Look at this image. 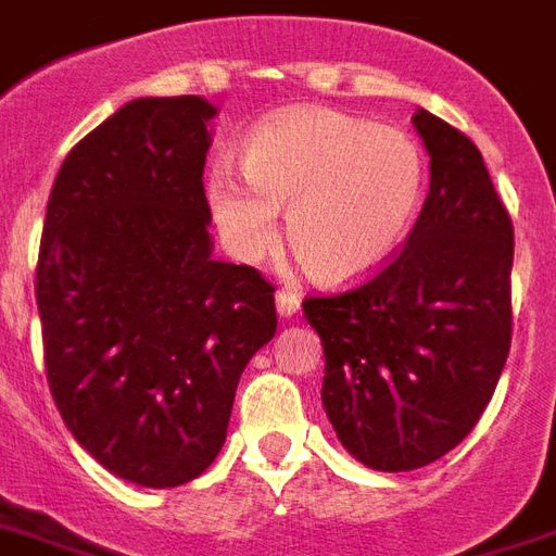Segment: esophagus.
<instances>
[{
	"label": "esophagus",
	"instance_id": "obj_1",
	"mask_svg": "<svg viewBox=\"0 0 556 556\" xmlns=\"http://www.w3.org/2000/svg\"><path fill=\"white\" fill-rule=\"evenodd\" d=\"M299 302H302V299H299L295 290H278V295H275V307H278V313L287 316V319H290L293 313H299Z\"/></svg>",
	"mask_w": 556,
	"mask_h": 556
}]
</instances>
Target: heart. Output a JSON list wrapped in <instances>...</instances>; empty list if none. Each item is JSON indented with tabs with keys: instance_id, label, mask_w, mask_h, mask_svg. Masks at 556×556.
I'll use <instances>...</instances> for the list:
<instances>
[{
	"instance_id": "obj_1",
	"label": "heart",
	"mask_w": 556,
	"mask_h": 556,
	"mask_svg": "<svg viewBox=\"0 0 556 556\" xmlns=\"http://www.w3.org/2000/svg\"><path fill=\"white\" fill-rule=\"evenodd\" d=\"M207 175V202L225 245L263 261L278 243L275 211L287 207V243L323 281H349L390 261L419 216L428 161L399 128L331 108L283 111L254 128L240 152Z\"/></svg>"
}]
</instances>
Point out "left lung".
Wrapping results in <instances>:
<instances>
[{
    "label": "left lung",
    "instance_id": "8db88e82",
    "mask_svg": "<svg viewBox=\"0 0 556 556\" xmlns=\"http://www.w3.org/2000/svg\"><path fill=\"white\" fill-rule=\"evenodd\" d=\"M413 125L431 190L404 245L352 290L302 302L325 349V413L378 471L421 469L460 445L513 337L510 214L469 137L428 111Z\"/></svg>",
    "mask_w": 556,
    "mask_h": 556
}]
</instances>
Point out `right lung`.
I'll return each mask as SVG.
<instances>
[{
	"mask_svg": "<svg viewBox=\"0 0 556 556\" xmlns=\"http://www.w3.org/2000/svg\"><path fill=\"white\" fill-rule=\"evenodd\" d=\"M199 96L135 99L70 149L46 204L35 295L46 381L116 478L181 486L219 454L275 287L214 261Z\"/></svg>",
	"mask_w": 556,
	"mask_h": 556,
	"instance_id": "1",
	"label": "right lung"
}]
</instances>
